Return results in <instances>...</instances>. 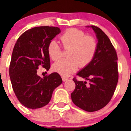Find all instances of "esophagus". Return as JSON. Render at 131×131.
I'll use <instances>...</instances> for the list:
<instances>
[{
  "label": "esophagus",
  "instance_id": "esophagus-1",
  "mask_svg": "<svg viewBox=\"0 0 131 131\" xmlns=\"http://www.w3.org/2000/svg\"><path fill=\"white\" fill-rule=\"evenodd\" d=\"M68 78L67 77H62V80H63V82H65V81H67V80H68Z\"/></svg>",
  "mask_w": 131,
  "mask_h": 131
}]
</instances>
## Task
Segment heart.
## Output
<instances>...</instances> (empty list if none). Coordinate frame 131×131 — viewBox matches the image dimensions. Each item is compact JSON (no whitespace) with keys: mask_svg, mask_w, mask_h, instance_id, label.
<instances>
[{"mask_svg":"<svg viewBox=\"0 0 131 131\" xmlns=\"http://www.w3.org/2000/svg\"><path fill=\"white\" fill-rule=\"evenodd\" d=\"M60 41L63 49L68 50V58L59 59L53 64L52 69L63 76L74 73L79 66L82 68L88 66L94 58L98 47L96 38L76 28L67 30L60 37ZM47 52L52 60H58L61 55V47L56 41L51 40L47 46Z\"/></svg>","mask_w":131,"mask_h":131,"instance_id":"b5f03b06","label":"heart"}]
</instances>
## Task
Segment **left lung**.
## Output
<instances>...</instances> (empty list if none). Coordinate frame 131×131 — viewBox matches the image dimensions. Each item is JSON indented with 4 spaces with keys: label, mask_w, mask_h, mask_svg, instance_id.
<instances>
[{
    "label": "left lung",
    "mask_w": 131,
    "mask_h": 131,
    "mask_svg": "<svg viewBox=\"0 0 131 131\" xmlns=\"http://www.w3.org/2000/svg\"><path fill=\"white\" fill-rule=\"evenodd\" d=\"M91 28L96 34L98 47L94 58L88 66L77 73L89 82L73 80L75 89L72 100L76 106L92 112L104 108L110 101L118 79L117 54L108 36L97 26Z\"/></svg>",
    "instance_id": "obj_1"
}]
</instances>
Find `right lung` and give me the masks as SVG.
I'll use <instances>...</instances> for the list:
<instances>
[{
  "label": "right lung",
  "instance_id": "right-lung-1",
  "mask_svg": "<svg viewBox=\"0 0 131 131\" xmlns=\"http://www.w3.org/2000/svg\"><path fill=\"white\" fill-rule=\"evenodd\" d=\"M60 31L58 27L37 26L25 31L15 43L9 75L16 96L26 108L37 109L47 105L54 90L63 82L56 72L43 78L37 73L40 66L46 70L51 67L47 46Z\"/></svg>",
  "mask_w": 131,
  "mask_h": 131
}]
</instances>
